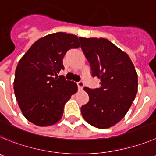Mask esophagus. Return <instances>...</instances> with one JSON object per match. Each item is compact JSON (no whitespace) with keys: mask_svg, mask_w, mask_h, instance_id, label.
Instances as JSON below:
<instances>
[{"mask_svg":"<svg viewBox=\"0 0 156 156\" xmlns=\"http://www.w3.org/2000/svg\"><path fill=\"white\" fill-rule=\"evenodd\" d=\"M77 85H78V88H79L80 90H81V89H82L84 87V82L82 81H79L77 82Z\"/></svg>","mask_w":156,"mask_h":156,"instance_id":"esophagus-1","label":"esophagus"}]
</instances>
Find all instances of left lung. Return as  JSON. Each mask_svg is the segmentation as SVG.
Returning a JSON list of instances; mask_svg holds the SVG:
<instances>
[{
	"instance_id": "obj_1",
	"label": "left lung",
	"mask_w": 156,
	"mask_h": 156,
	"mask_svg": "<svg viewBox=\"0 0 156 156\" xmlns=\"http://www.w3.org/2000/svg\"><path fill=\"white\" fill-rule=\"evenodd\" d=\"M92 77L100 79L96 88L85 87L89 100L81 107L93 127L109 128L125 116L137 92V75L126 53L106 39L79 37Z\"/></svg>"
}]
</instances>
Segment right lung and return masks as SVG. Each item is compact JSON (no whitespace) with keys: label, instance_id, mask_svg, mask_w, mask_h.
Segmentation results:
<instances>
[{"label":"right lung","instance_id":"1","mask_svg":"<svg viewBox=\"0 0 156 156\" xmlns=\"http://www.w3.org/2000/svg\"><path fill=\"white\" fill-rule=\"evenodd\" d=\"M76 36L64 33L38 40L19 61L14 91L22 113L37 126H50L62 117L64 105L78 90L77 84L63 75V59L71 49L80 47Z\"/></svg>","mask_w":156,"mask_h":156}]
</instances>
